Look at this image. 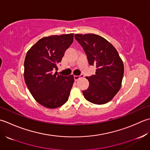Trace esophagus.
I'll list each match as a JSON object with an SVG mask.
<instances>
[{
    "label": "esophagus",
    "instance_id": "1",
    "mask_svg": "<svg viewBox=\"0 0 150 150\" xmlns=\"http://www.w3.org/2000/svg\"><path fill=\"white\" fill-rule=\"evenodd\" d=\"M83 74H81L80 76H74V80H75V81H78L79 78H80L81 77H83Z\"/></svg>",
    "mask_w": 150,
    "mask_h": 150
}]
</instances>
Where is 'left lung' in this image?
<instances>
[{
	"label": "left lung",
	"instance_id": "8db88e82",
	"mask_svg": "<svg viewBox=\"0 0 150 150\" xmlns=\"http://www.w3.org/2000/svg\"><path fill=\"white\" fill-rule=\"evenodd\" d=\"M83 48L88 64L96 67L94 75L87 76L89 86L82 91L85 98L94 104L111 101L121 87L124 64L115 48L102 37L93 33L75 34Z\"/></svg>",
	"mask_w": 150,
	"mask_h": 150
}]
</instances>
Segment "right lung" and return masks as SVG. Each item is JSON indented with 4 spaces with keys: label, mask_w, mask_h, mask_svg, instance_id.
I'll return each mask as SVG.
<instances>
[{
    "label": "right lung",
    "mask_w": 150,
    "mask_h": 150,
    "mask_svg": "<svg viewBox=\"0 0 150 150\" xmlns=\"http://www.w3.org/2000/svg\"><path fill=\"white\" fill-rule=\"evenodd\" d=\"M74 34L45 37L28 51L24 60V81L32 96L39 104L55 109L69 99L74 76L53 73L57 70L67 50L73 42Z\"/></svg>",
    "instance_id": "add662e5"
}]
</instances>
